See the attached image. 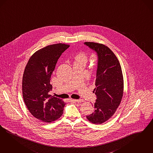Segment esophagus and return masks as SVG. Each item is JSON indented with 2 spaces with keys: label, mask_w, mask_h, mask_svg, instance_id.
I'll return each mask as SVG.
<instances>
[{
  "label": "esophagus",
  "mask_w": 153,
  "mask_h": 153,
  "mask_svg": "<svg viewBox=\"0 0 153 153\" xmlns=\"http://www.w3.org/2000/svg\"><path fill=\"white\" fill-rule=\"evenodd\" d=\"M73 101L74 102H83V100H82V99H73Z\"/></svg>",
  "instance_id": "esophagus-1"
}]
</instances>
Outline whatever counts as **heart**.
I'll return each instance as SVG.
<instances>
[{
  "label": "heart",
  "instance_id": "b5f03b06",
  "mask_svg": "<svg viewBox=\"0 0 153 153\" xmlns=\"http://www.w3.org/2000/svg\"><path fill=\"white\" fill-rule=\"evenodd\" d=\"M76 61L85 62L87 60V56L84 52H79L75 56Z\"/></svg>",
  "mask_w": 153,
  "mask_h": 153
}]
</instances>
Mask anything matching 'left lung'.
<instances>
[{"label": "left lung", "instance_id": "8db88e82", "mask_svg": "<svg viewBox=\"0 0 153 153\" xmlns=\"http://www.w3.org/2000/svg\"><path fill=\"white\" fill-rule=\"evenodd\" d=\"M84 44L96 52L98 57L94 89L96 95L95 110L86 117L93 124H101L113 116L122 100V70L117 58L107 46L93 42Z\"/></svg>", "mask_w": 153, "mask_h": 153}]
</instances>
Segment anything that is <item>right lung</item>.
I'll list each match as a JSON object with an SVG mask.
<instances>
[{"instance_id":"obj_1","label":"right lung","mask_w":153,"mask_h":153,"mask_svg":"<svg viewBox=\"0 0 153 153\" xmlns=\"http://www.w3.org/2000/svg\"><path fill=\"white\" fill-rule=\"evenodd\" d=\"M69 45L56 44L36 51L29 58L22 81L23 99L29 111L37 120L51 123L61 117L66 103L51 96L50 83L58 59Z\"/></svg>"}]
</instances>
